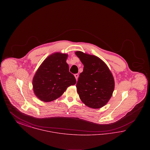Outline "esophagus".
I'll return each mask as SVG.
<instances>
[{
    "mask_svg": "<svg viewBox=\"0 0 150 150\" xmlns=\"http://www.w3.org/2000/svg\"><path fill=\"white\" fill-rule=\"evenodd\" d=\"M74 76H75V78L76 79V80H78V79L79 77V75L78 74H75L74 75Z\"/></svg>",
    "mask_w": 150,
    "mask_h": 150,
    "instance_id": "obj_1",
    "label": "esophagus"
}]
</instances>
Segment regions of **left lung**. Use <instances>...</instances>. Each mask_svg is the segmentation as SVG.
<instances>
[{
	"label": "left lung",
	"instance_id": "obj_1",
	"mask_svg": "<svg viewBox=\"0 0 150 150\" xmlns=\"http://www.w3.org/2000/svg\"><path fill=\"white\" fill-rule=\"evenodd\" d=\"M84 65L76 84L81 100L88 107L100 108L111 98L114 91V77L100 58L80 51L75 52Z\"/></svg>",
	"mask_w": 150,
	"mask_h": 150
}]
</instances>
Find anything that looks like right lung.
I'll return each mask as SVG.
<instances>
[{
  "mask_svg": "<svg viewBox=\"0 0 150 150\" xmlns=\"http://www.w3.org/2000/svg\"><path fill=\"white\" fill-rule=\"evenodd\" d=\"M68 55L55 53L47 57L36 72L33 80L36 96L43 102H50L61 97L67 88L76 84L66 63Z\"/></svg>",
  "mask_w": 150,
  "mask_h": 150,
  "instance_id": "1",
  "label": "right lung"
}]
</instances>
